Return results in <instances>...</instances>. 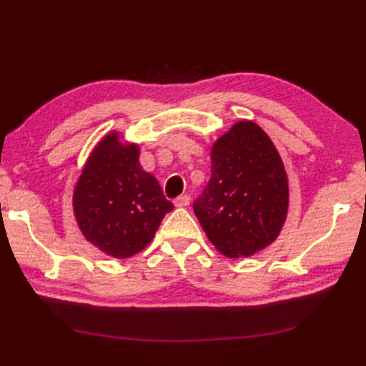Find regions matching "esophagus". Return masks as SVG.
Instances as JSON below:
<instances>
[{"label": "esophagus", "instance_id": "obj_1", "mask_svg": "<svg viewBox=\"0 0 366 366\" xmlns=\"http://www.w3.org/2000/svg\"><path fill=\"white\" fill-rule=\"evenodd\" d=\"M189 204H190V197L189 195H181V197H177L174 199V206L176 207H185V206H189Z\"/></svg>", "mask_w": 366, "mask_h": 366}]
</instances>
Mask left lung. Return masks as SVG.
Segmentation results:
<instances>
[{"label":"left lung","instance_id":"8db88e82","mask_svg":"<svg viewBox=\"0 0 366 366\" xmlns=\"http://www.w3.org/2000/svg\"><path fill=\"white\" fill-rule=\"evenodd\" d=\"M211 160V179L193 211L220 253L252 256L274 242L286 220L282 157L258 124L240 121L214 143Z\"/></svg>","mask_w":366,"mask_h":366}]
</instances>
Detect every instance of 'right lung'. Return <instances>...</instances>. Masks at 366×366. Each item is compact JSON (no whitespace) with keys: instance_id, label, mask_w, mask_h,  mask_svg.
Instances as JSON below:
<instances>
[{"instance_id":"right-lung-1","label":"right lung","mask_w":366,"mask_h":366,"mask_svg":"<svg viewBox=\"0 0 366 366\" xmlns=\"http://www.w3.org/2000/svg\"><path fill=\"white\" fill-rule=\"evenodd\" d=\"M139 147L112 132L84 165L74 190V212L88 242L113 258H130L151 242L173 203L139 165Z\"/></svg>"}]
</instances>
